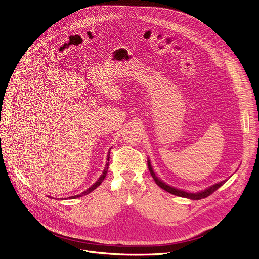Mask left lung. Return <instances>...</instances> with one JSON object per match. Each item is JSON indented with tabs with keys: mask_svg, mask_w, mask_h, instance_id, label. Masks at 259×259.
<instances>
[{
	"mask_svg": "<svg viewBox=\"0 0 259 259\" xmlns=\"http://www.w3.org/2000/svg\"><path fill=\"white\" fill-rule=\"evenodd\" d=\"M148 168H149V171H150L152 178L154 180V182L156 183L157 186H159L161 189H164L165 191L173 194V195H176V196H181V197H186V198H191V199H201V198H206L208 197L209 195H211L213 192H215L217 189H219L220 187H222L226 181H223L219 184H215L211 187H209L208 189L203 190V191L201 192H198V193H189V192H186V191H183V190H179V189H175L173 187H170L168 185H166L165 183H162L160 180H158L157 176L155 175V173L153 172L152 168H151V164H150V160H148Z\"/></svg>",
	"mask_w": 259,
	"mask_h": 259,
	"instance_id": "1",
	"label": "left lung"
}]
</instances>
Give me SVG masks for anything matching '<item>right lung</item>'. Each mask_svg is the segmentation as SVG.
Returning <instances> with one entry per match:
<instances>
[{"mask_svg":"<svg viewBox=\"0 0 259 259\" xmlns=\"http://www.w3.org/2000/svg\"><path fill=\"white\" fill-rule=\"evenodd\" d=\"M109 155L110 154H108V157H107V164H106V167H105V169H104V171H103V174L100 176V179L98 180V182L95 183V184H93L88 190H86V191H84L83 193H80V194H78V195H74V196H71V198L73 199V198H76V197H79V196H83V195H86V194H88V193H90L91 191H93L94 189H97L102 183H103V181L105 180V178H106V174H107V172H108V167H109Z\"/></svg>","mask_w":259,"mask_h":259,"instance_id":"right-lung-1","label":"right lung"}]
</instances>
